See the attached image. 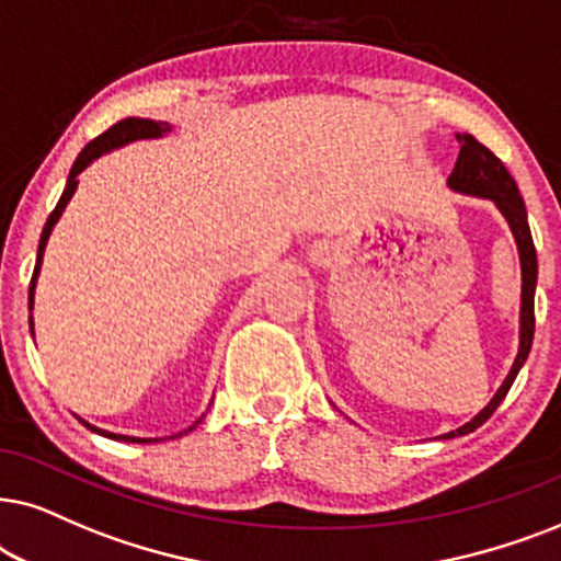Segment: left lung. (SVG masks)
Masks as SVG:
<instances>
[{
	"label": "left lung",
	"instance_id": "1",
	"mask_svg": "<svg viewBox=\"0 0 561 561\" xmlns=\"http://www.w3.org/2000/svg\"><path fill=\"white\" fill-rule=\"evenodd\" d=\"M457 140L461 146L459 159L446 186H449L451 192L467 194V197L490 199V203L500 210V215L505 218L507 228H511L515 245H518V259H520V320H518L520 328H518V354H515V362L511 371H507V377L503 379V385L497 387V392L492 394V400L472 417V421L459 425L457 431L444 433L442 438L467 436V433L480 428V425L495 413L500 402L505 400V394L513 387L520 367L526 364L528 351H531V343H534V323H536L534 295H536V279H539V259H536L531 228H528L526 205L518 192V184H515V179L511 176V171L505 169V163L500 161L490 148H484L480 140L469 136V133H457Z\"/></svg>",
	"mask_w": 561,
	"mask_h": 561
}]
</instances>
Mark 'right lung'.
I'll use <instances>...</instances> for the list:
<instances>
[{"label":"right lung","instance_id":"1","mask_svg":"<svg viewBox=\"0 0 561 561\" xmlns=\"http://www.w3.org/2000/svg\"><path fill=\"white\" fill-rule=\"evenodd\" d=\"M174 130V125L163 123V119H148V117H128V119H119L117 125H112V128L107 133H102L100 138H94L92 144L84 146V151H81L77 156V161H73V167L69 171V179H66V186H64V194L61 199H58L56 210L50 213V218L46 222V228H43L41 233V243H37V259H35V272H33V279H30V295H27V308H30V333L33 331V305H35V287H37V276H41V266H43V253H46V243L50 233H54L56 222L61 220V215L66 210V205L71 203L73 192H77L79 186V174L84 171L89 163H94L100 156L115 151V148H123L128 144H136V140H156V138H167L169 133ZM79 417V415H77ZM205 417V415H203ZM203 417L199 421H194L190 428L179 431L176 436H169V438H179L184 436V433H190L197 428L199 423H203ZM81 425H87L89 431L92 433H100V436L104 438H112V442H128V444H151V442H163V438H136V436H123V433H110L104 428H96V425H92L89 421H84V417H79Z\"/></svg>","mask_w":561,"mask_h":561}]
</instances>
